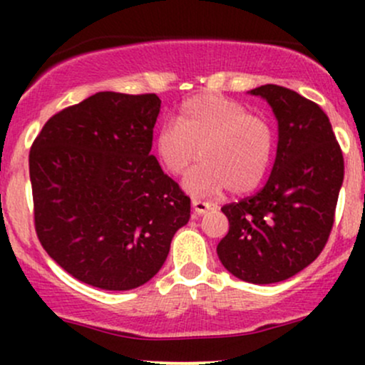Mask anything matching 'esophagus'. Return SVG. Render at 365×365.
I'll return each mask as SVG.
<instances>
[{
	"instance_id": "1",
	"label": "esophagus",
	"mask_w": 365,
	"mask_h": 365,
	"mask_svg": "<svg viewBox=\"0 0 365 365\" xmlns=\"http://www.w3.org/2000/svg\"><path fill=\"white\" fill-rule=\"evenodd\" d=\"M192 209H194L195 215H204V212H207L209 209H211V204L204 202V200L194 199L192 200Z\"/></svg>"
}]
</instances>
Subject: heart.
I'll return each mask as SVG.
<instances>
[{
  "label": "heart",
  "mask_w": 365,
  "mask_h": 365,
  "mask_svg": "<svg viewBox=\"0 0 365 365\" xmlns=\"http://www.w3.org/2000/svg\"><path fill=\"white\" fill-rule=\"evenodd\" d=\"M177 121L158 130L154 148L171 175H182L199 156L204 159L185 178L190 194H215L226 187L232 194H247L261 183L273 148L266 120L232 99L204 94L183 103Z\"/></svg>",
  "instance_id": "obj_1"
}]
</instances>
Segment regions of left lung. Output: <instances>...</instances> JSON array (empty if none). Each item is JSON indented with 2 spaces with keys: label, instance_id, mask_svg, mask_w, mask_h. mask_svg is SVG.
<instances>
[{
  "label": "left lung",
  "instance_id": "left-lung-1",
  "mask_svg": "<svg viewBox=\"0 0 365 365\" xmlns=\"http://www.w3.org/2000/svg\"><path fill=\"white\" fill-rule=\"evenodd\" d=\"M278 120V149L269 180L240 202L221 207L230 230L217 257L238 279L269 284L307 267L333 228L343 183V154L329 118L287 87H255Z\"/></svg>",
  "mask_w": 365,
  "mask_h": 365
}]
</instances>
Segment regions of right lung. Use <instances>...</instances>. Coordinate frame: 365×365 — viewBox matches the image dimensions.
Segmentation results:
<instances>
[{
    "mask_svg": "<svg viewBox=\"0 0 365 365\" xmlns=\"http://www.w3.org/2000/svg\"><path fill=\"white\" fill-rule=\"evenodd\" d=\"M161 99L98 92L51 116L29 154L41 245L78 282L148 283L190 217V199L150 154Z\"/></svg>",
    "mask_w": 365,
    "mask_h": 365,
    "instance_id": "add662e5",
    "label": "right lung"
}]
</instances>
